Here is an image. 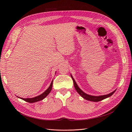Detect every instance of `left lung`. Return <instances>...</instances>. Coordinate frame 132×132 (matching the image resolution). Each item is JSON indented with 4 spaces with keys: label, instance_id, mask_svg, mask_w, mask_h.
I'll return each mask as SVG.
<instances>
[{
    "label": "left lung",
    "instance_id": "left-lung-1",
    "mask_svg": "<svg viewBox=\"0 0 132 132\" xmlns=\"http://www.w3.org/2000/svg\"><path fill=\"white\" fill-rule=\"evenodd\" d=\"M71 78H72L73 80L75 90H77V91L79 93V94L82 97H83L84 99L86 100L94 101V102H98L100 101L103 100H104V99H105L107 97H110L112 95L114 94V92L116 91V90H114L113 92H112V93H111L109 94H107V95H102V96H96L90 95H88V94L85 93L84 92L82 91L80 89L79 86H78L77 84L76 83L75 80L74 79V78H73V77L71 75Z\"/></svg>",
    "mask_w": 132,
    "mask_h": 132
}]
</instances>
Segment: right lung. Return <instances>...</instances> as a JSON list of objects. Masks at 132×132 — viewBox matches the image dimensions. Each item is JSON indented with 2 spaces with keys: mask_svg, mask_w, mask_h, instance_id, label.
Wrapping results in <instances>:
<instances>
[{
  "mask_svg": "<svg viewBox=\"0 0 132 132\" xmlns=\"http://www.w3.org/2000/svg\"><path fill=\"white\" fill-rule=\"evenodd\" d=\"M52 84H53V80L52 81V82L51 83V85L49 86L48 88L45 92H44L43 93H42L41 95H39V96H36V97H35L33 98H26L21 97L20 98H21L22 100H24L27 102H29V103L36 102L37 101L42 100L43 99L45 98L50 93V92L51 91V90H52ZM18 97H19L18 96Z\"/></svg>",
  "mask_w": 132,
  "mask_h": 132,
  "instance_id": "add662e5",
  "label": "right lung"
}]
</instances>
